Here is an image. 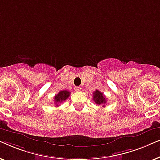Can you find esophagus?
<instances>
[{
    "label": "esophagus",
    "instance_id": "34e87169",
    "mask_svg": "<svg viewBox=\"0 0 160 160\" xmlns=\"http://www.w3.org/2000/svg\"><path fill=\"white\" fill-rule=\"evenodd\" d=\"M74 89H75V91H76V92H80L81 90H82V88H81L80 87H76L75 88H74Z\"/></svg>",
    "mask_w": 160,
    "mask_h": 160
}]
</instances>
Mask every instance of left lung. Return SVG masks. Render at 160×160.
Returning <instances> with one entry per match:
<instances>
[{"label": "left lung", "instance_id": "obj_1", "mask_svg": "<svg viewBox=\"0 0 160 160\" xmlns=\"http://www.w3.org/2000/svg\"><path fill=\"white\" fill-rule=\"evenodd\" d=\"M93 100L97 105H104L106 102V99L103 95V93H102L98 89H96L93 92Z\"/></svg>", "mask_w": 160, "mask_h": 160}]
</instances>
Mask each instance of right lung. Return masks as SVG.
Listing matches in <instances>:
<instances>
[{"label":"right lung","mask_w":160,"mask_h":160,"mask_svg":"<svg viewBox=\"0 0 160 160\" xmlns=\"http://www.w3.org/2000/svg\"><path fill=\"white\" fill-rule=\"evenodd\" d=\"M70 92L67 90H62L60 91V92L54 96V103L56 104V106H59V103H61V102L65 101V100H67L68 98H69Z\"/></svg>","instance_id":"obj_1"}]
</instances>
